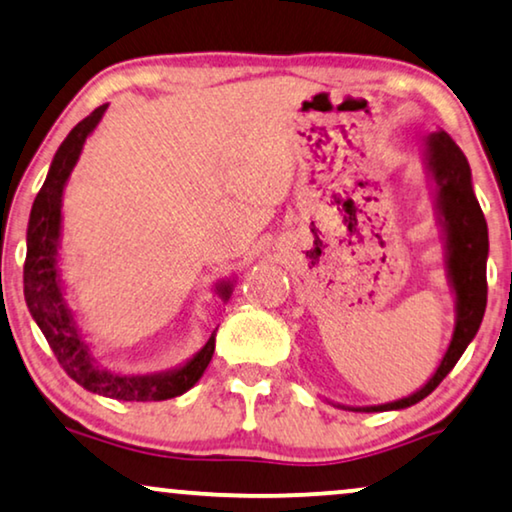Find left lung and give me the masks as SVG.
Masks as SVG:
<instances>
[{"instance_id": "left-lung-1", "label": "left lung", "mask_w": 512, "mask_h": 512, "mask_svg": "<svg viewBox=\"0 0 512 512\" xmlns=\"http://www.w3.org/2000/svg\"><path fill=\"white\" fill-rule=\"evenodd\" d=\"M420 153L427 169L438 225L443 232L445 269H448V280L455 294V331L434 376L420 390L397 401L378 403V406H341L338 403V408L355 410V413L401 410L429 397L469 348L485 315L489 239L485 215L473 192L469 160L443 129L424 136Z\"/></svg>"}]
</instances>
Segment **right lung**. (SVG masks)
Segmentation results:
<instances>
[{"instance_id":"1","label":"right lung","mask_w":512,"mask_h":512,"mask_svg":"<svg viewBox=\"0 0 512 512\" xmlns=\"http://www.w3.org/2000/svg\"><path fill=\"white\" fill-rule=\"evenodd\" d=\"M109 104L99 106L88 118L67 134L50 162L48 176L32 204L27 222V257H25V301L34 322L46 336L50 350L55 352L62 369L83 385L88 392L118 401H164L181 397L199 378L204 376L215 350V334L204 348L187 362L167 371L155 373H120L99 362L88 338L78 327L76 315L64 297V280L60 271V241H62V199L78 157L83 153L85 139L102 122ZM234 292V278L215 283V294L229 301Z\"/></svg>"}]
</instances>
